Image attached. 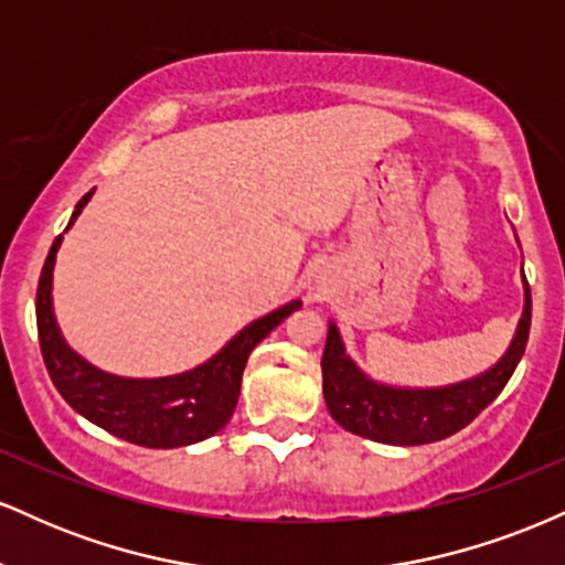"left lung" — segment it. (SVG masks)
<instances>
[{"label":"left lung","instance_id":"8db88e82","mask_svg":"<svg viewBox=\"0 0 565 565\" xmlns=\"http://www.w3.org/2000/svg\"><path fill=\"white\" fill-rule=\"evenodd\" d=\"M531 289L523 276V313L508 350L476 377L438 387H404L372 380L348 355L340 329L329 321L323 345V401L337 425L353 436L391 446H419L449 438L470 425L502 393L529 342Z\"/></svg>","mask_w":565,"mask_h":565}]
</instances>
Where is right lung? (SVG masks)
Listing matches in <instances>:
<instances>
[{
	"label": "right lung",
	"instance_id": "obj_1",
	"mask_svg": "<svg viewBox=\"0 0 565 565\" xmlns=\"http://www.w3.org/2000/svg\"><path fill=\"white\" fill-rule=\"evenodd\" d=\"M95 191L79 199L68 228L82 215ZM66 228V231H68ZM63 236L55 238L36 289V329L44 366L57 393L84 419L103 427L111 436L146 446V449H178L215 436L233 417L242 391V374L257 342H263L302 300H291L270 310L238 334L204 364L170 377H119L89 364L76 353L57 327L53 310V270Z\"/></svg>",
	"mask_w": 565,
	"mask_h": 565
}]
</instances>
